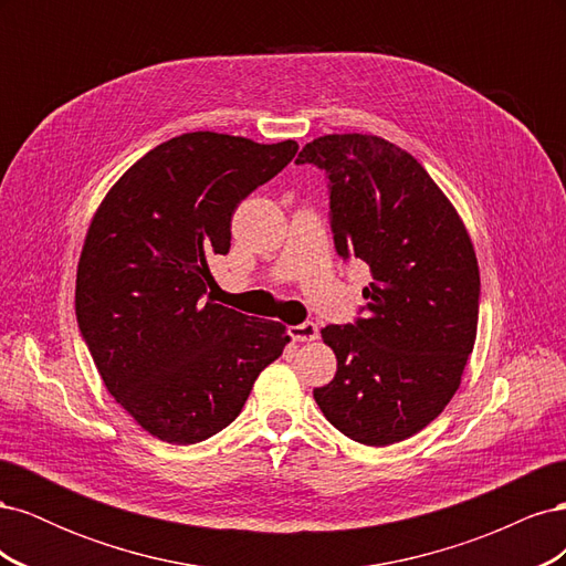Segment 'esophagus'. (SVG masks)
<instances>
[{
  "label": "esophagus",
  "instance_id": "esophagus-1",
  "mask_svg": "<svg viewBox=\"0 0 566 566\" xmlns=\"http://www.w3.org/2000/svg\"><path fill=\"white\" fill-rule=\"evenodd\" d=\"M287 335L295 342H314L318 339V325L316 323H300V325H290Z\"/></svg>",
  "mask_w": 566,
  "mask_h": 566
}]
</instances>
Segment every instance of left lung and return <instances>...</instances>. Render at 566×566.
I'll list each match as a JSON object with an SVG mask.
<instances>
[{
    "instance_id": "8db88e82",
    "label": "left lung",
    "mask_w": 566,
    "mask_h": 566,
    "mask_svg": "<svg viewBox=\"0 0 566 566\" xmlns=\"http://www.w3.org/2000/svg\"><path fill=\"white\" fill-rule=\"evenodd\" d=\"M297 163L325 169L335 248L373 276L366 318L321 331L337 373L314 399L342 434L389 447L430 424L460 387L479 318L472 238L427 169L382 136L325 134Z\"/></svg>"
}]
</instances>
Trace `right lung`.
Segmentation results:
<instances>
[{"instance_id": "1", "label": "right lung", "mask_w": 566, "mask_h": 566, "mask_svg": "<svg viewBox=\"0 0 566 566\" xmlns=\"http://www.w3.org/2000/svg\"><path fill=\"white\" fill-rule=\"evenodd\" d=\"M297 148L188 132L136 160L96 208L75 314L101 380L148 434L186 447L221 432L290 342L283 323L205 293L235 208Z\"/></svg>"}]
</instances>
